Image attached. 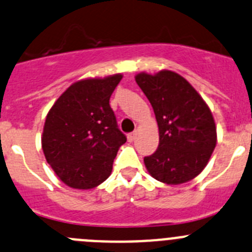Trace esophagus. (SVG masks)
Segmentation results:
<instances>
[{"label":"esophagus","instance_id":"1","mask_svg":"<svg viewBox=\"0 0 252 252\" xmlns=\"http://www.w3.org/2000/svg\"><path fill=\"white\" fill-rule=\"evenodd\" d=\"M135 137H136V132H131V133H128V135H127V140H128V142H132V141L135 140Z\"/></svg>","mask_w":252,"mask_h":252}]
</instances>
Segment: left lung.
<instances>
[{"instance_id": "obj_1", "label": "left lung", "mask_w": 252, "mask_h": 252, "mask_svg": "<svg viewBox=\"0 0 252 252\" xmlns=\"http://www.w3.org/2000/svg\"><path fill=\"white\" fill-rule=\"evenodd\" d=\"M136 83L155 111L159 143L143 158L151 176L167 184L186 183L207 166L217 145L212 111L195 89L171 70L141 73Z\"/></svg>"}]
</instances>
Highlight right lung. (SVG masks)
I'll use <instances>...</instances> for the list:
<instances>
[{"label":"right lung","mask_w":252,"mask_h":252,"mask_svg":"<svg viewBox=\"0 0 252 252\" xmlns=\"http://www.w3.org/2000/svg\"><path fill=\"white\" fill-rule=\"evenodd\" d=\"M121 74L74 83L49 110L42 136L45 159L66 186L92 189L106 181L126 136L110 96Z\"/></svg>","instance_id":"obj_1"}]
</instances>
